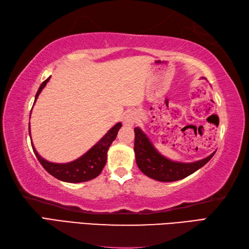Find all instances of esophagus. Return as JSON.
<instances>
[{
    "instance_id": "1",
    "label": "esophagus",
    "mask_w": 249,
    "mask_h": 249,
    "mask_svg": "<svg viewBox=\"0 0 249 249\" xmlns=\"http://www.w3.org/2000/svg\"><path fill=\"white\" fill-rule=\"evenodd\" d=\"M124 123H125L126 125H133V124H134V118H133V116H131L130 114L126 115L125 119H124Z\"/></svg>"
}]
</instances>
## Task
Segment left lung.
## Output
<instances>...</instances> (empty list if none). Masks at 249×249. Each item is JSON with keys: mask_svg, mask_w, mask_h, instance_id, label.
I'll return each instance as SVG.
<instances>
[{"mask_svg": "<svg viewBox=\"0 0 249 249\" xmlns=\"http://www.w3.org/2000/svg\"><path fill=\"white\" fill-rule=\"evenodd\" d=\"M135 154L140 170L145 176L160 182H174L182 179L203 167L215 154L196 162L182 163L167 160L152 145L147 137L138 127L135 128Z\"/></svg>", "mask_w": 249, "mask_h": 249, "instance_id": "1", "label": "left lung"}]
</instances>
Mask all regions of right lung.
<instances>
[{"instance_id":"obj_1","label":"right lung","mask_w":249,"mask_h":249,"mask_svg":"<svg viewBox=\"0 0 249 249\" xmlns=\"http://www.w3.org/2000/svg\"><path fill=\"white\" fill-rule=\"evenodd\" d=\"M49 79L50 77L48 79H46V80L40 84L38 91L36 93L35 102L37 97H38L39 93L41 92V89L45 88L47 82L49 81ZM121 127V123L114 125L91 150L87 152L86 154L81 156L80 158H78L75 161L68 163H53L47 161L43 157H40V155H38V153L34 149L33 143H32V147H33L34 154L40 162V165L43 166L45 168V170L50 173L51 176H53L57 179H61L63 182L68 183L87 182L89 181V179H93L98 177L100 172L103 171V169L106 165V161H107V152L109 146L116 138L118 131Z\"/></svg>"}]
</instances>
